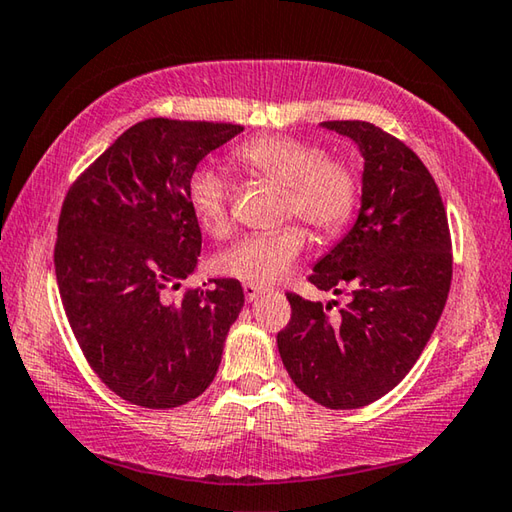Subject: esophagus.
I'll return each mask as SVG.
<instances>
[{"instance_id": "34e87169", "label": "esophagus", "mask_w": 512, "mask_h": 512, "mask_svg": "<svg viewBox=\"0 0 512 512\" xmlns=\"http://www.w3.org/2000/svg\"><path fill=\"white\" fill-rule=\"evenodd\" d=\"M266 291V288H262V286H255V284H244V295H246V300L248 302H255L259 295H262Z\"/></svg>"}]
</instances>
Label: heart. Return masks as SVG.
I'll return each instance as SVG.
<instances>
[{
    "label": "heart",
    "instance_id": "b5f03b06",
    "mask_svg": "<svg viewBox=\"0 0 512 512\" xmlns=\"http://www.w3.org/2000/svg\"><path fill=\"white\" fill-rule=\"evenodd\" d=\"M237 161L250 174L286 190L282 212L286 219L300 217L322 237L347 228L358 208L360 181L347 161L331 159L324 147L302 138L271 134L239 145ZM188 206L199 226L212 237H226L230 219V185L215 163H199L185 185ZM306 248L300 226L255 232L217 257L221 273L248 284H273L291 271Z\"/></svg>",
    "mask_w": 512,
    "mask_h": 512
}]
</instances>
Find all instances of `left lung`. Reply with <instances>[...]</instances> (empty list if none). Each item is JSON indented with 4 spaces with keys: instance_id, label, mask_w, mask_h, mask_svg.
I'll return each instance as SVG.
<instances>
[{
    "instance_id": "8db88e82",
    "label": "left lung",
    "mask_w": 512,
    "mask_h": 512,
    "mask_svg": "<svg viewBox=\"0 0 512 512\" xmlns=\"http://www.w3.org/2000/svg\"><path fill=\"white\" fill-rule=\"evenodd\" d=\"M362 161L356 224L313 266L309 282L349 302L286 293L291 322L277 333L288 376L329 410H358L401 383L439 322L452 282V241L439 188L423 161L365 120H327Z\"/></svg>"
}]
</instances>
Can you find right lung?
<instances>
[{
	"label": "right lung",
	"instance_id": "1",
	"mask_svg": "<svg viewBox=\"0 0 512 512\" xmlns=\"http://www.w3.org/2000/svg\"><path fill=\"white\" fill-rule=\"evenodd\" d=\"M239 132L230 123L147 118L64 197L53 255L64 313L91 369L134 405L170 410L206 392L244 306L237 280L172 297L201 255L188 176Z\"/></svg>",
	"mask_w": 512,
	"mask_h": 512
}]
</instances>
